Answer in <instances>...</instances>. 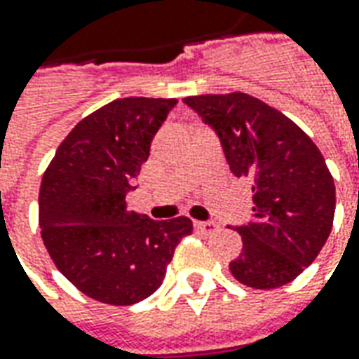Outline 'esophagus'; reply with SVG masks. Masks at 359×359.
<instances>
[{"instance_id": "1", "label": "esophagus", "mask_w": 359, "mask_h": 359, "mask_svg": "<svg viewBox=\"0 0 359 359\" xmlns=\"http://www.w3.org/2000/svg\"><path fill=\"white\" fill-rule=\"evenodd\" d=\"M194 225H196V229L202 233V235H212V233H215L219 229V225L215 222H196Z\"/></svg>"}]
</instances>
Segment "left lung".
I'll use <instances>...</instances> for the list:
<instances>
[{
    "label": "left lung",
    "instance_id": "obj_1",
    "mask_svg": "<svg viewBox=\"0 0 359 359\" xmlns=\"http://www.w3.org/2000/svg\"><path fill=\"white\" fill-rule=\"evenodd\" d=\"M222 142L235 177L250 180L252 219L235 229L243 252L229 262L241 284L272 290L302 274L327 243L334 180L305 132L247 93L182 99Z\"/></svg>",
    "mask_w": 359,
    "mask_h": 359
}]
</instances>
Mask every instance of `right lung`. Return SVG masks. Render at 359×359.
I'll return each instance as SVG.
<instances>
[{"mask_svg": "<svg viewBox=\"0 0 359 359\" xmlns=\"http://www.w3.org/2000/svg\"><path fill=\"white\" fill-rule=\"evenodd\" d=\"M177 99L126 97L67 134L42 177L39 223L57 270L91 299L134 305L163 284L188 217L155 222L130 212L126 194Z\"/></svg>", "mask_w": 359, "mask_h": 359, "instance_id": "1", "label": "right lung"}]
</instances>
